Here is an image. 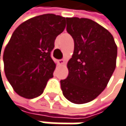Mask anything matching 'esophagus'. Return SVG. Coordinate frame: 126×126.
Returning a JSON list of instances; mask_svg holds the SVG:
<instances>
[{
    "mask_svg": "<svg viewBox=\"0 0 126 126\" xmlns=\"http://www.w3.org/2000/svg\"><path fill=\"white\" fill-rule=\"evenodd\" d=\"M58 63H59L60 65H64V64H65V60H63V59L59 60H58Z\"/></svg>",
    "mask_w": 126,
    "mask_h": 126,
    "instance_id": "1",
    "label": "esophagus"
}]
</instances>
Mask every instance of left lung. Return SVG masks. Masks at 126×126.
<instances>
[{
  "instance_id": "1",
  "label": "left lung",
  "mask_w": 126,
  "mask_h": 126,
  "mask_svg": "<svg viewBox=\"0 0 126 126\" xmlns=\"http://www.w3.org/2000/svg\"><path fill=\"white\" fill-rule=\"evenodd\" d=\"M66 30L74 40L68 61L69 75L60 81L63 94L81 104L95 99L107 87L116 65L117 46L111 33L86 18H66Z\"/></svg>"
}]
</instances>
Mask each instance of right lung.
Masks as SVG:
<instances>
[{
    "mask_svg": "<svg viewBox=\"0 0 126 126\" xmlns=\"http://www.w3.org/2000/svg\"><path fill=\"white\" fill-rule=\"evenodd\" d=\"M66 18L52 13L31 18L16 29L3 51L4 72L19 96H40L56 63L50 57L54 41L66 27Z\"/></svg>",
    "mask_w": 126,
    "mask_h": 126,
    "instance_id": "obj_1",
    "label": "right lung"
}]
</instances>
